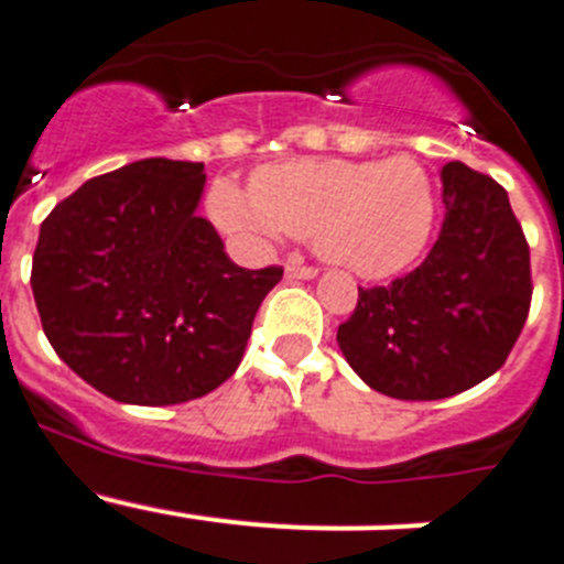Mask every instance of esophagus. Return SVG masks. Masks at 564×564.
Segmentation results:
<instances>
[{
    "label": "esophagus",
    "mask_w": 564,
    "mask_h": 564,
    "mask_svg": "<svg viewBox=\"0 0 564 564\" xmlns=\"http://www.w3.org/2000/svg\"><path fill=\"white\" fill-rule=\"evenodd\" d=\"M285 273H288V279H313L318 271L313 265H302V262L291 259V262L285 265Z\"/></svg>",
    "instance_id": "34e87169"
}]
</instances>
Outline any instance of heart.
Segmentation results:
<instances>
[{"instance_id":"1","label":"heart","mask_w":564,"mask_h":564,"mask_svg":"<svg viewBox=\"0 0 564 564\" xmlns=\"http://www.w3.org/2000/svg\"><path fill=\"white\" fill-rule=\"evenodd\" d=\"M228 231L311 239L322 259L367 279L392 276L426 248L437 217L432 174L410 154L390 161L299 158L259 169L251 197L220 181L208 194Z\"/></svg>"}]
</instances>
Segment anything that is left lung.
<instances>
[{"label":"left lung","mask_w":564,"mask_h":564,"mask_svg":"<svg viewBox=\"0 0 564 564\" xmlns=\"http://www.w3.org/2000/svg\"><path fill=\"white\" fill-rule=\"evenodd\" d=\"M443 226L415 271L358 288L338 347L376 392L441 401L495 376L531 311V251L506 188L446 163Z\"/></svg>","instance_id":"8db88e82"}]
</instances>
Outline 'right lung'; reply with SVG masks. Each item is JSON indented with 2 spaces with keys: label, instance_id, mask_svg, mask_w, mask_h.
I'll return each mask as SVG.
<instances>
[{
  "label": "right lung",
  "instance_id": "1",
  "mask_svg": "<svg viewBox=\"0 0 564 564\" xmlns=\"http://www.w3.org/2000/svg\"><path fill=\"white\" fill-rule=\"evenodd\" d=\"M203 163L147 158L44 217L30 285L47 341L112 401L169 406L237 372L282 268L246 271L194 214Z\"/></svg>",
  "mask_w": 564,
  "mask_h": 564
}]
</instances>
